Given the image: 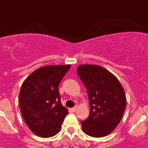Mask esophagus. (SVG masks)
<instances>
[{"mask_svg":"<svg viewBox=\"0 0 148 148\" xmlns=\"http://www.w3.org/2000/svg\"><path fill=\"white\" fill-rule=\"evenodd\" d=\"M77 106H75V107H74V108H71V110L72 112H75V111H76V110H77Z\"/></svg>","mask_w":148,"mask_h":148,"instance_id":"obj_1","label":"esophagus"}]
</instances>
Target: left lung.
<instances>
[{"instance_id": "8db88e82", "label": "left lung", "mask_w": 148, "mask_h": 148, "mask_svg": "<svg viewBox=\"0 0 148 148\" xmlns=\"http://www.w3.org/2000/svg\"><path fill=\"white\" fill-rule=\"evenodd\" d=\"M77 72L88 91L89 117L81 121L82 131L101 138L111 133L126 108V95L116 77L105 68L94 64L79 65Z\"/></svg>"}]
</instances>
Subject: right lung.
I'll use <instances>...</instances> for the list:
<instances>
[{
    "label": "right lung",
    "instance_id": "1",
    "mask_svg": "<svg viewBox=\"0 0 148 148\" xmlns=\"http://www.w3.org/2000/svg\"><path fill=\"white\" fill-rule=\"evenodd\" d=\"M71 65H49L29 75L19 93L20 110L34 134L51 138L61 129L68 110L61 104L58 86Z\"/></svg>",
    "mask_w": 148,
    "mask_h": 148
}]
</instances>
